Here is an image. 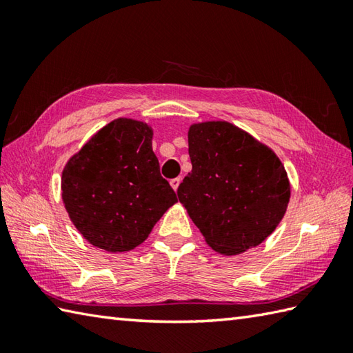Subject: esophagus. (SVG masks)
I'll return each mask as SVG.
<instances>
[{"mask_svg": "<svg viewBox=\"0 0 353 353\" xmlns=\"http://www.w3.org/2000/svg\"><path fill=\"white\" fill-rule=\"evenodd\" d=\"M170 185L172 186V190L177 191L179 185H181V177H174V179H171V181H170Z\"/></svg>", "mask_w": 353, "mask_h": 353, "instance_id": "esophagus-1", "label": "esophagus"}]
</instances>
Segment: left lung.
I'll return each mask as SVG.
<instances>
[{
	"label": "left lung",
	"mask_w": 353,
	"mask_h": 353,
	"mask_svg": "<svg viewBox=\"0 0 353 353\" xmlns=\"http://www.w3.org/2000/svg\"><path fill=\"white\" fill-rule=\"evenodd\" d=\"M191 172L177 196L208 244L236 254L261 244L287 211L290 182L268 147L224 121L191 125Z\"/></svg>",
	"instance_id": "1"
}]
</instances>
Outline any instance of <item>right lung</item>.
I'll list each match as a JSON object with an SVG mask.
<instances>
[{
  "instance_id": "add662e5",
  "label": "right lung",
  "mask_w": 353,
  "mask_h": 353,
  "mask_svg": "<svg viewBox=\"0 0 353 353\" xmlns=\"http://www.w3.org/2000/svg\"><path fill=\"white\" fill-rule=\"evenodd\" d=\"M144 123L119 118L94 134L66 163L62 199L74 226L108 252L139 245L177 201L161 176Z\"/></svg>"
}]
</instances>
